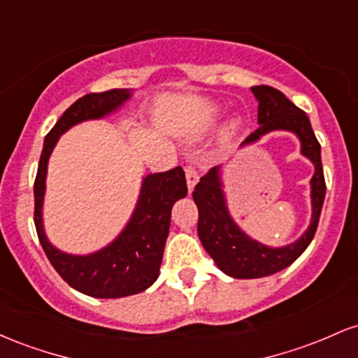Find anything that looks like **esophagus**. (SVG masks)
I'll use <instances>...</instances> for the list:
<instances>
[{
	"label": "esophagus",
	"instance_id": "1",
	"mask_svg": "<svg viewBox=\"0 0 358 358\" xmlns=\"http://www.w3.org/2000/svg\"><path fill=\"white\" fill-rule=\"evenodd\" d=\"M185 173H187V185H188V190H193V187H195V183L199 182V171H196V168L192 165V163H188L187 166H185Z\"/></svg>",
	"mask_w": 358,
	"mask_h": 358
}]
</instances>
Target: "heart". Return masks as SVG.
<instances>
[{
  "label": "heart",
  "mask_w": 358,
  "mask_h": 358,
  "mask_svg": "<svg viewBox=\"0 0 358 358\" xmlns=\"http://www.w3.org/2000/svg\"><path fill=\"white\" fill-rule=\"evenodd\" d=\"M239 124H241V119L239 117H234L231 122H229V126H227V131L229 133H234V131L237 129V127H239Z\"/></svg>",
  "instance_id": "b5f03b06"
}]
</instances>
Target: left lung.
I'll return each instance as SVG.
<instances>
[{"mask_svg": "<svg viewBox=\"0 0 358 358\" xmlns=\"http://www.w3.org/2000/svg\"><path fill=\"white\" fill-rule=\"evenodd\" d=\"M250 90L259 101V127L245 138L242 145L257 141L266 133L278 129L291 131L296 134L301 141V153L308 156L315 165V175L311 178L313 217H311L310 229L296 242L285 248L273 249L262 245L261 242L249 239L229 215L224 192H222L219 166L210 168L193 190V200L199 207L196 231H199L200 242L215 261V264L225 274L237 279L271 276L293 264L313 241L320 213H322L324 192H327L322 165V148L305 110L296 108L281 90L271 85H254Z\"/></svg>", "mask_w": 358, "mask_h": 358, "instance_id": "obj_1", "label": "left lung"}]
</instances>
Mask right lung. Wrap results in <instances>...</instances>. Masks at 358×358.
Segmentation results:
<instances>
[{"label": "right lung", "mask_w": 358, "mask_h": 358, "mask_svg": "<svg viewBox=\"0 0 358 358\" xmlns=\"http://www.w3.org/2000/svg\"><path fill=\"white\" fill-rule=\"evenodd\" d=\"M129 90L110 89L85 94L73 102L45 136L34 185V220L38 241L48 261L69 286L94 298L129 296L153 285L158 278L170 231L171 207L188 192L182 166H175L173 170L163 173L148 175L143 180L136 210L121 236L108 248L89 256H72L57 250L47 241L42 224V203L47 165L53 146L69 127L85 119H99L113 113L129 99Z\"/></svg>", "instance_id": "add662e5"}]
</instances>
